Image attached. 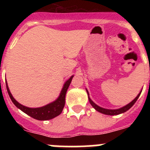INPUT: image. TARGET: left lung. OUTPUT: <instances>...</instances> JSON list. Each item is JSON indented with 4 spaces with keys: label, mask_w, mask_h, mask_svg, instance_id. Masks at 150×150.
Masks as SVG:
<instances>
[{
    "label": "left lung",
    "mask_w": 150,
    "mask_h": 150,
    "mask_svg": "<svg viewBox=\"0 0 150 150\" xmlns=\"http://www.w3.org/2000/svg\"><path fill=\"white\" fill-rule=\"evenodd\" d=\"M86 91H87V94H88V100H89L90 104H91V105L92 106V107H93L97 111H98L99 112H100V113H103V114L110 115V116H114V115L121 114V113H123V112H126L127 110H129L130 108H131V107H132L134 104L135 102L137 101V100L138 99L139 96H140V93H141V91H140V92H139L138 95H137V96L136 97V98H135L132 100V101L130 102L129 104H128L127 105L124 106V107H121V108H120V109H115V110L105 109V108H103V107H99L98 105H97V104H95V103H94V102L92 101V100H91V99L89 98V93H88V91L87 89H86Z\"/></svg>",
    "instance_id": "1"
}]
</instances>
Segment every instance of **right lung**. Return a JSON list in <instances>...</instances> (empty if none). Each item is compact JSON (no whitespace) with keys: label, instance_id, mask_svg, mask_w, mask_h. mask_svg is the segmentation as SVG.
I'll return each instance as SVG.
<instances>
[{"label":"right lung","instance_id":"right-lung-1","mask_svg":"<svg viewBox=\"0 0 150 150\" xmlns=\"http://www.w3.org/2000/svg\"><path fill=\"white\" fill-rule=\"evenodd\" d=\"M73 77H74V75L71 76L64 83L63 88H62V91L60 92V95H59V96L58 97V98L56 100L51 102L50 104L43 106V107H37V108H30V107H25V106H23L22 104H19L12 95L6 82V86L9 96H10V99H11L13 104H15L16 107H18V109L21 110L22 112L30 116V117L34 118L35 120L44 121V120H52V119L56 117V116H58L62 113L64 107V104H65L66 92H67L69 86L71 84Z\"/></svg>","mask_w":150,"mask_h":150}]
</instances>
